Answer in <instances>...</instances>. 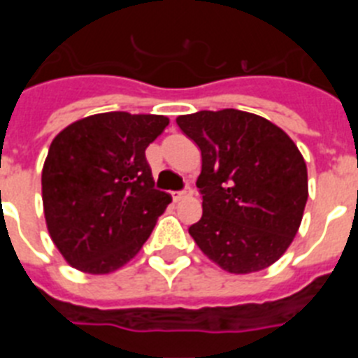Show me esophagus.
Masks as SVG:
<instances>
[{"instance_id":"34e87169","label":"esophagus","mask_w":358,"mask_h":358,"mask_svg":"<svg viewBox=\"0 0 358 358\" xmlns=\"http://www.w3.org/2000/svg\"><path fill=\"white\" fill-rule=\"evenodd\" d=\"M192 194H194V192H192V188H185L182 192H173L172 197H173V201L177 202V201H182V199L192 197Z\"/></svg>"}]
</instances>
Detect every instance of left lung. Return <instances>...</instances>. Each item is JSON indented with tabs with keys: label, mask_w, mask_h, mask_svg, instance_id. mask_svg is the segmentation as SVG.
Wrapping results in <instances>:
<instances>
[{
	"label": "left lung",
	"mask_w": 358,
	"mask_h": 358,
	"mask_svg": "<svg viewBox=\"0 0 358 358\" xmlns=\"http://www.w3.org/2000/svg\"><path fill=\"white\" fill-rule=\"evenodd\" d=\"M176 122L202 157V217L189 226L192 238L231 274L271 267L292 243L308 199L299 148L273 122L245 110H199Z\"/></svg>",
	"instance_id": "1"
}]
</instances>
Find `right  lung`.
Listing matches in <instances>:
<instances>
[{"label": "right lung", "mask_w": 358, "mask_h": 358, "mask_svg": "<svg viewBox=\"0 0 358 358\" xmlns=\"http://www.w3.org/2000/svg\"><path fill=\"white\" fill-rule=\"evenodd\" d=\"M169 122L113 110L73 122L53 138L41 177L44 218L71 267L109 274L143 248L172 202L154 188L145 157Z\"/></svg>", "instance_id": "right-lung-1"}]
</instances>
